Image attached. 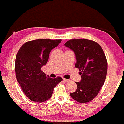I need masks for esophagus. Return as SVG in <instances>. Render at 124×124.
I'll use <instances>...</instances> for the list:
<instances>
[{"instance_id": "1", "label": "esophagus", "mask_w": 124, "mask_h": 124, "mask_svg": "<svg viewBox=\"0 0 124 124\" xmlns=\"http://www.w3.org/2000/svg\"><path fill=\"white\" fill-rule=\"evenodd\" d=\"M63 81H64L65 82H68V81H69V79H65V78H63Z\"/></svg>"}]
</instances>
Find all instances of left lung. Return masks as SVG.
<instances>
[{"label": "left lung", "instance_id": "left-lung-1", "mask_svg": "<svg viewBox=\"0 0 124 124\" xmlns=\"http://www.w3.org/2000/svg\"><path fill=\"white\" fill-rule=\"evenodd\" d=\"M75 54V67L79 69L81 81L76 82L77 89L70 93L73 99L85 103L97 96L104 85L107 72V61L98 43L86 39H74L65 43Z\"/></svg>", "mask_w": 124, "mask_h": 124}]
</instances>
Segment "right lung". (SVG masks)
<instances>
[{
	"label": "right lung",
	"mask_w": 124,
	"mask_h": 124,
	"mask_svg": "<svg viewBox=\"0 0 124 124\" xmlns=\"http://www.w3.org/2000/svg\"><path fill=\"white\" fill-rule=\"evenodd\" d=\"M61 39H40L27 42L21 47L15 61L16 78L22 90L31 101L42 103L51 97L54 89L62 80L51 78L41 70L48 62L52 49Z\"/></svg>",
	"instance_id": "1"
}]
</instances>
